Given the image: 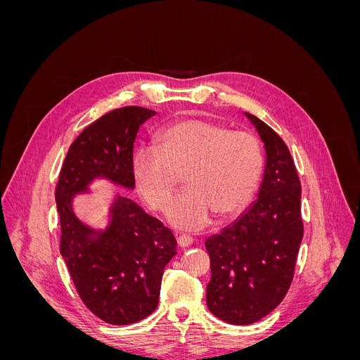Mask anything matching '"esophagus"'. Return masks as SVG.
Wrapping results in <instances>:
<instances>
[{"mask_svg":"<svg viewBox=\"0 0 360 360\" xmlns=\"http://www.w3.org/2000/svg\"><path fill=\"white\" fill-rule=\"evenodd\" d=\"M192 243H193V238H192L191 236L180 234V236L177 237V245H179L180 248H188V246H191Z\"/></svg>","mask_w":360,"mask_h":360,"instance_id":"esophagus-1","label":"esophagus"}]
</instances>
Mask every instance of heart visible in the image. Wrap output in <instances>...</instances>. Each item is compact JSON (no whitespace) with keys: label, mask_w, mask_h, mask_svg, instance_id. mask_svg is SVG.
<instances>
[{"label":"heart","mask_w":360,"mask_h":360,"mask_svg":"<svg viewBox=\"0 0 360 360\" xmlns=\"http://www.w3.org/2000/svg\"><path fill=\"white\" fill-rule=\"evenodd\" d=\"M156 146L141 147L132 159L135 186L146 202L163 210L186 174L188 191L171 202L167 219L183 230H201L213 213L228 217L243 210L254 197L263 169L258 141L246 132L204 120L167 126Z\"/></svg>","instance_id":"b5f03b06"}]
</instances>
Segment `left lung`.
Returning <instances> with one entry per match:
<instances>
[{
	"mask_svg": "<svg viewBox=\"0 0 360 360\" xmlns=\"http://www.w3.org/2000/svg\"><path fill=\"white\" fill-rule=\"evenodd\" d=\"M264 148L257 200L205 240L212 278L205 303L219 320L259 321L285 297L303 237L300 181L284 141L255 115L243 112Z\"/></svg>",
	"mask_w": 360,
	"mask_h": 360,
	"instance_id": "obj_1",
	"label": "left lung"
}]
</instances>
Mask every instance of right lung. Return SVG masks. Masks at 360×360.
Masks as SVG:
<instances>
[{"instance_id": "right-lung-1", "label": "right lung", "mask_w": 360, "mask_h": 360, "mask_svg": "<svg viewBox=\"0 0 360 360\" xmlns=\"http://www.w3.org/2000/svg\"><path fill=\"white\" fill-rule=\"evenodd\" d=\"M156 111L124 106L85 127L64 159L56 189L60 252L79 297L101 320L124 326L146 319L159 303L163 269L176 255V238L156 217L122 193L106 202L108 222L91 226L75 213L96 181L134 191V143Z\"/></svg>"}]
</instances>
